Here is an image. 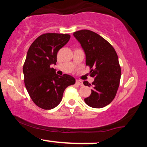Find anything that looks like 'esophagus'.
Instances as JSON below:
<instances>
[{
  "label": "esophagus",
  "instance_id": "esophagus-1",
  "mask_svg": "<svg viewBox=\"0 0 147 147\" xmlns=\"http://www.w3.org/2000/svg\"><path fill=\"white\" fill-rule=\"evenodd\" d=\"M76 84H78L79 86H83V83L81 80H76Z\"/></svg>",
  "mask_w": 147,
  "mask_h": 147
}]
</instances>
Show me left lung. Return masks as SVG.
Returning a JSON list of instances; mask_svg holds the SVG:
<instances>
[{
  "instance_id": "1",
  "label": "left lung",
  "mask_w": 147,
  "mask_h": 147,
  "mask_svg": "<svg viewBox=\"0 0 147 147\" xmlns=\"http://www.w3.org/2000/svg\"><path fill=\"white\" fill-rule=\"evenodd\" d=\"M73 35L85 52L86 65L95 79L92 92L84 101L92 108L104 107L113 100L119 86L121 68L117 53L109 42L90 30H79ZM84 84L91 86L86 81Z\"/></svg>"
}]
</instances>
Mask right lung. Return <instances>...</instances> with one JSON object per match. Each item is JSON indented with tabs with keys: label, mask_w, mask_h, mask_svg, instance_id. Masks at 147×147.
Listing matches in <instances>:
<instances>
[{
	"label": "right lung",
	"mask_w": 147,
	"mask_h": 147,
	"mask_svg": "<svg viewBox=\"0 0 147 147\" xmlns=\"http://www.w3.org/2000/svg\"><path fill=\"white\" fill-rule=\"evenodd\" d=\"M70 38L68 34H43L32 43L27 53L23 68L25 87L33 102L44 110L58 106L65 89L75 84L72 76L57 75L50 67L56 64L57 52Z\"/></svg>",
	"instance_id": "right-lung-1"
}]
</instances>
